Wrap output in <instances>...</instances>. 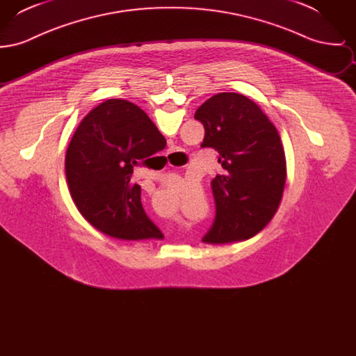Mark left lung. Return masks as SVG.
I'll return each instance as SVG.
<instances>
[{
    "instance_id": "8db88e82",
    "label": "left lung",
    "mask_w": 356,
    "mask_h": 356,
    "mask_svg": "<svg viewBox=\"0 0 356 356\" xmlns=\"http://www.w3.org/2000/svg\"><path fill=\"white\" fill-rule=\"evenodd\" d=\"M204 125L203 148L219 153L222 175L211 188L216 215L204 243L245 240L261 231L277 211L286 184V156L280 136L248 97L222 92L195 113Z\"/></svg>"
}]
</instances>
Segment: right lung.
<instances>
[{
  "label": "right lung",
  "instance_id": "1",
  "mask_svg": "<svg viewBox=\"0 0 356 356\" xmlns=\"http://www.w3.org/2000/svg\"><path fill=\"white\" fill-rule=\"evenodd\" d=\"M160 131L134 102L111 99L92 109L69 143L65 172L70 195L93 227L109 236L161 237L147 216L134 168L147 160Z\"/></svg>",
  "mask_w": 356,
  "mask_h": 356
}]
</instances>
